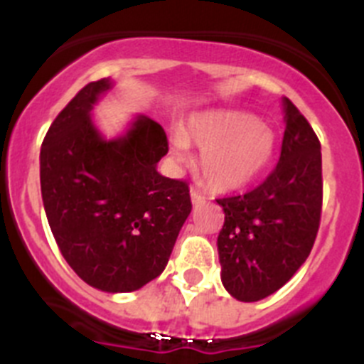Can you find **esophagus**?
I'll list each match as a JSON object with an SVG mask.
<instances>
[{"label": "esophagus", "mask_w": 364, "mask_h": 364, "mask_svg": "<svg viewBox=\"0 0 364 364\" xmlns=\"http://www.w3.org/2000/svg\"><path fill=\"white\" fill-rule=\"evenodd\" d=\"M205 200V195L202 191H198V189L191 188V202L193 204H200V202Z\"/></svg>", "instance_id": "obj_1"}]
</instances>
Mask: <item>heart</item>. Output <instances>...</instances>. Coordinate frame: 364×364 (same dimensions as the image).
<instances>
[{
    "instance_id": "heart-1",
    "label": "heart",
    "mask_w": 364,
    "mask_h": 364,
    "mask_svg": "<svg viewBox=\"0 0 364 364\" xmlns=\"http://www.w3.org/2000/svg\"><path fill=\"white\" fill-rule=\"evenodd\" d=\"M188 144L200 149L198 171L217 189L242 188L264 171L275 154V134L242 111H211L193 117L173 134V149L184 154Z\"/></svg>"
}]
</instances>
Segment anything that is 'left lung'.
I'll return each mask as SVG.
<instances>
[{"mask_svg": "<svg viewBox=\"0 0 364 364\" xmlns=\"http://www.w3.org/2000/svg\"><path fill=\"white\" fill-rule=\"evenodd\" d=\"M281 156L252 191L217 198L222 284L235 299L255 302L275 294L308 259L323 211L321 142L302 112L284 98Z\"/></svg>", "mask_w": 364, "mask_h": 364, "instance_id": "left-lung-1", "label": "left lung"}]
</instances>
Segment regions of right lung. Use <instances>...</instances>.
<instances>
[{"mask_svg":"<svg viewBox=\"0 0 364 364\" xmlns=\"http://www.w3.org/2000/svg\"><path fill=\"white\" fill-rule=\"evenodd\" d=\"M111 87L87 83L62 109L41 144V198L63 259L82 281L109 294L142 288L166 268L191 213L189 186L166 178V131L138 117L127 134L104 140L91 109Z\"/></svg>","mask_w":364,"mask_h":364,"instance_id":"1","label":"right lung"}]
</instances>
